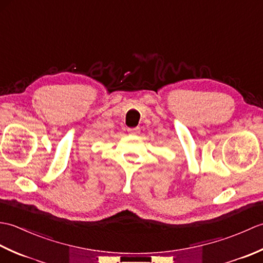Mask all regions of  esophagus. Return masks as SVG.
Masks as SVG:
<instances>
[{
  "instance_id": "obj_1",
  "label": "esophagus",
  "mask_w": 263,
  "mask_h": 263,
  "mask_svg": "<svg viewBox=\"0 0 263 263\" xmlns=\"http://www.w3.org/2000/svg\"><path fill=\"white\" fill-rule=\"evenodd\" d=\"M128 133H130V135H132V136H138L139 133H140V127H131V128H128Z\"/></svg>"
}]
</instances>
